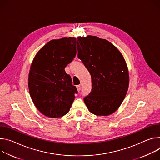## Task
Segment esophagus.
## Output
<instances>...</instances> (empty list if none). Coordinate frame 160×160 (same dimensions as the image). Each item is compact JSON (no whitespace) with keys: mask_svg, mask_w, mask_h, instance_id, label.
<instances>
[{"mask_svg":"<svg viewBox=\"0 0 160 160\" xmlns=\"http://www.w3.org/2000/svg\"><path fill=\"white\" fill-rule=\"evenodd\" d=\"M76 88H77V90H78V92H80V90H81V85H78V86H76Z\"/></svg>","mask_w":160,"mask_h":160,"instance_id":"34e87169","label":"esophagus"}]
</instances>
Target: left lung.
<instances>
[{
	"mask_svg": "<svg viewBox=\"0 0 160 160\" xmlns=\"http://www.w3.org/2000/svg\"><path fill=\"white\" fill-rule=\"evenodd\" d=\"M78 58L92 76V89L84 102L90 112L109 116L118 110L127 95L128 69L125 58L112 43L97 36L78 37Z\"/></svg>",
	"mask_w": 160,
	"mask_h": 160,
	"instance_id": "left-lung-1",
	"label": "left lung"
}]
</instances>
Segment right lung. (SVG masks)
Segmentation results:
<instances>
[{
    "label": "right lung",
    "mask_w": 160,
    "mask_h": 160,
    "mask_svg": "<svg viewBox=\"0 0 160 160\" xmlns=\"http://www.w3.org/2000/svg\"><path fill=\"white\" fill-rule=\"evenodd\" d=\"M77 44L76 39L70 37L51 40L38 52L31 64L30 95L36 108L48 118L67 114L78 93L65 71L76 55Z\"/></svg>",
    "instance_id": "obj_1"
}]
</instances>
